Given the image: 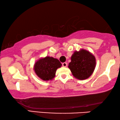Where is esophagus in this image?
Returning <instances> with one entry per match:
<instances>
[{
    "label": "esophagus",
    "instance_id": "esophagus-1",
    "mask_svg": "<svg viewBox=\"0 0 120 120\" xmlns=\"http://www.w3.org/2000/svg\"><path fill=\"white\" fill-rule=\"evenodd\" d=\"M62 66L64 67H66L67 66V64L66 62H64L62 64Z\"/></svg>",
    "mask_w": 120,
    "mask_h": 120
}]
</instances>
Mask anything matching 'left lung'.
I'll use <instances>...</instances> for the list:
<instances>
[{"label": "left lung", "instance_id": "obj_1", "mask_svg": "<svg viewBox=\"0 0 120 120\" xmlns=\"http://www.w3.org/2000/svg\"><path fill=\"white\" fill-rule=\"evenodd\" d=\"M96 65V58L92 53L80 49L72 54L68 68L75 78L82 80L87 79L93 74Z\"/></svg>", "mask_w": 120, "mask_h": 120}]
</instances>
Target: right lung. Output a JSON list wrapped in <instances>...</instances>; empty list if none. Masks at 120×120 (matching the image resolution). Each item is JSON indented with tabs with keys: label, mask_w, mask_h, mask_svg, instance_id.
Masks as SVG:
<instances>
[{
	"label": "right lung",
	"mask_w": 120,
	"mask_h": 120,
	"mask_svg": "<svg viewBox=\"0 0 120 120\" xmlns=\"http://www.w3.org/2000/svg\"><path fill=\"white\" fill-rule=\"evenodd\" d=\"M61 66L62 64L57 59L46 56L36 61L33 69L38 77L46 82L52 80L55 77L56 70Z\"/></svg>",
	"instance_id": "1"
}]
</instances>
